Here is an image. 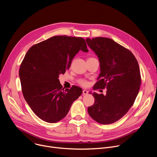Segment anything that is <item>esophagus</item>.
Returning <instances> with one entry per match:
<instances>
[{
  "label": "esophagus",
  "mask_w": 157,
  "mask_h": 157,
  "mask_svg": "<svg viewBox=\"0 0 157 157\" xmlns=\"http://www.w3.org/2000/svg\"><path fill=\"white\" fill-rule=\"evenodd\" d=\"M88 94V91L87 90H86V89H84V90L82 91V95L83 96H85V95H87Z\"/></svg>",
  "instance_id": "esophagus-1"
}]
</instances>
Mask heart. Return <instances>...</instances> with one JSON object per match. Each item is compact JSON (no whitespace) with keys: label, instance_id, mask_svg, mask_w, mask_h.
Segmentation results:
<instances>
[{"label":"heart","instance_id":"b5f03b06","mask_svg":"<svg viewBox=\"0 0 157 157\" xmlns=\"http://www.w3.org/2000/svg\"><path fill=\"white\" fill-rule=\"evenodd\" d=\"M78 83L82 86H87L88 83H87V81L85 79H79L78 80Z\"/></svg>","mask_w":157,"mask_h":157}]
</instances>
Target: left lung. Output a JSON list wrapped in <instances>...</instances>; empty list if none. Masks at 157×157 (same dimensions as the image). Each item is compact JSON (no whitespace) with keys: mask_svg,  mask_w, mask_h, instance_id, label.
<instances>
[{"mask_svg":"<svg viewBox=\"0 0 157 157\" xmlns=\"http://www.w3.org/2000/svg\"><path fill=\"white\" fill-rule=\"evenodd\" d=\"M99 58L101 73L95 89L106 87V95L93 93L94 104L87 109L91 117L101 124L121 119L133 104L141 84L139 63L132 53L109 38H86Z\"/></svg>","mask_w":157,"mask_h":157,"instance_id":"left-lung-1","label":"left lung"}]
</instances>
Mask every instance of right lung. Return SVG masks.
I'll list each match as a JSON object with an SVG mask.
<instances>
[{"instance_id": "obj_1", "label": "right lung", "mask_w": 157, "mask_h": 157, "mask_svg": "<svg viewBox=\"0 0 157 157\" xmlns=\"http://www.w3.org/2000/svg\"><path fill=\"white\" fill-rule=\"evenodd\" d=\"M87 52L85 40L66 35L54 36L33 45L22 61L19 76L24 97L41 120L55 123L63 119L82 89L63 88L59 75L68 70L75 56Z\"/></svg>"}]
</instances>
